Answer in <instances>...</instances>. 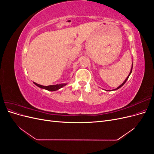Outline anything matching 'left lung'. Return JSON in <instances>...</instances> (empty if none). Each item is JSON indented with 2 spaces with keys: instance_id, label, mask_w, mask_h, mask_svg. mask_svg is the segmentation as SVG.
Returning a JSON list of instances; mask_svg holds the SVG:
<instances>
[{
  "instance_id": "left-lung-1",
  "label": "left lung",
  "mask_w": 154,
  "mask_h": 154,
  "mask_svg": "<svg viewBox=\"0 0 154 154\" xmlns=\"http://www.w3.org/2000/svg\"><path fill=\"white\" fill-rule=\"evenodd\" d=\"M132 67H133V63H132V68H131V71H130V74H128V76H127V78H126V80H125L124 81V82H123V83H122V85H121L120 86H119V87H118V88H115V89H114V90H117V89H118V88H119L120 87H122V86H123V85L125 84V82L127 81V80H128V78L129 76H130V74H131V72H132Z\"/></svg>"
}]
</instances>
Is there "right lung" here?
Wrapping results in <instances>:
<instances>
[{"mask_svg":"<svg viewBox=\"0 0 154 154\" xmlns=\"http://www.w3.org/2000/svg\"><path fill=\"white\" fill-rule=\"evenodd\" d=\"M35 84L38 86L42 88H44V89H46L48 91H57L58 90L59 88H62V87L65 86L66 84V83H62V84H57V85H49V86H44V85H41L38 84V83H36L35 82H34Z\"/></svg>","mask_w":154,"mask_h":154,"instance_id":"1","label":"right lung"}]
</instances>
